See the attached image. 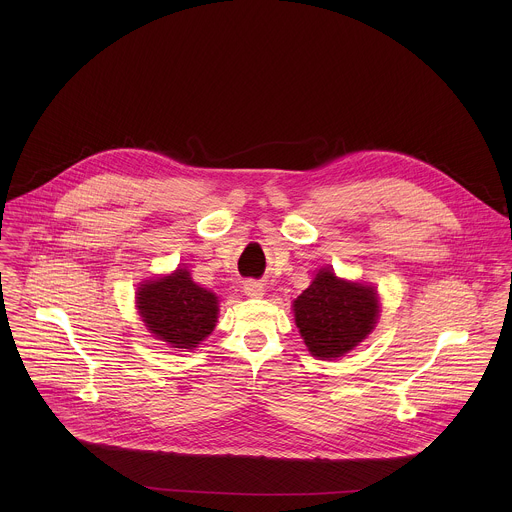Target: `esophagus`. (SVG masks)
<instances>
[{
  "label": "esophagus",
  "mask_w": 512,
  "mask_h": 512,
  "mask_svg": "<svg viewBox=\"0 0 512 512\" xmlns=\"http://www.w3.org/2000/svg\"><path fill=\"white\" fill-rule=\"evenodd\" d=\"M244 293H246L248 297H262V295H264V286H262L260 282L248 280V282L244 284Z\"/></svg>",
  "instance_id": "34e87169"
}]
</instances>
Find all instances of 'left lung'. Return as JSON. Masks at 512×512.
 <instances>
[{"mask_svg": "<svg viewBox=\"0 0 512 512\" xmlns=\"http://www.w3.org/2000/svg\"><path fill=\"white\" fill-rule=\"evenodd\" d=\"M378 293L321 268L311 286L293 301L295 325L315 359L331 361L353 351L378 319Z\"/></svg>", "mask_w": 512, "mask_h": 512, "instance_id": "obj_1", "label": "left lung"}]
</instances>
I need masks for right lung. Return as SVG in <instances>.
I'll return each mask as SVG.
<instances>
[{"label":"right lung","mask_w":512,"mask_h":512,"mask_svg":"<svg viewBox=\"0 0 512 512\" xmlns=\"http://www.w3.org/2000/svg\"><path fill=\"white\" fill-rule=\"evenodd\" d=\"M136 303L147 331L175 349L201 345L219 317V297L197 286L185 268L140 284Z\"/></svg>","instance_id":"add662e5"}]
</instances>
